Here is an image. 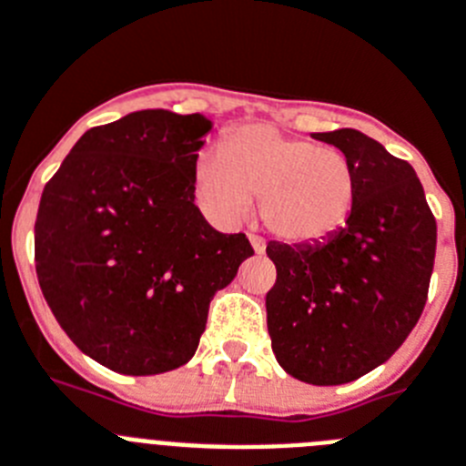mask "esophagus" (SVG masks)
<instances>
[{
	"mask_svg": "<svg viewBox=\"0 0 466 466\" xmlns=\"http://www.w3.org/2000/svg\"><path fill=\"white\" fill-rule=\"evenodd\" d=\"M249 242H251V247H254L256 254H263V251H266V240H263V238L249 236Z\"/></svg>",
	"mask_w": 466,
	"mask_h": 466,
	"instance_id": "obj_1",
	"label": "esophagus"
}]
</instances>
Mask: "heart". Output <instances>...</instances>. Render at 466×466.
Wrapping results in <instances>:
<instances>
[{"instance_id": "obj_1", "label": "heart", "mask_w": 466, "mask_h": 466, "mask_svg": "<svg viewBox=\"0 0 466 466\" xmlns=\"http://www.w3.org/2000/svg\"><path fill=\"white\" fill-rule=\"evenodd\" d=\"M203 203L226 224L245 221L261 196V215L279 240H323L347 224L356 205V168L341 149L281 134L258 122L236 129L224 149L196 159Z\"/></svg>"}]
</instances>
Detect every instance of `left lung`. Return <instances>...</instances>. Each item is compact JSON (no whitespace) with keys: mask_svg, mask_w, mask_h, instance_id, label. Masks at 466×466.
Wrapping results in <instances>:
<instances>
[{"mask_svg":"<svg viewBox=\"0 0 466 466\" xmlns=\"http://www.w3.org/2000/svg\"><path fill=\"white\" fill-rule=\"evenodd\" d=\"M311 136L351 159L356 205L326 240L268 245V332L286 374L339 386L386 362L420 319L437 221L416 170L381 143L356 129Z\"/></svg>","mask_w":466,"mask_h":466,"instance_id":"left-lung-1","label":"left lung"}]
</instances>
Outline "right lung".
<instances>
[{
  "mask_svg": "<svg viewBox=\"0 0 466 466\" xmlns=\"http://www.w3.org/2000/svg\"><path fill=\"white\" fill-rule=\"evenodd\" d=\"M210 129L198 113H129L85 131L41 194V291L76 347L113 372L189 362L210 300L254 254L245 233H219L194 203Z\"/></svg>",
  "mask_w": 466,
  "mask_h": 466,
  "instance_id": "obj_1",
  "label": "right lung"
}]
</instances>
